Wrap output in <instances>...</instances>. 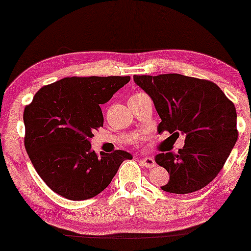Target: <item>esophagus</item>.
<instances>
[{
	"instance_id": "esophagus-1",
	"label": "esophagus",
	"mask_w": 251,
	"mask_h": 251,
	"mask_svg": "<svg viewBox=\"0 0 251 251\" xmlns=\"http://www.w3.org/2000/svg\"><path fill=\"white\" fill-rule=\"evenodd\" d=\"M140 162H142L143 166H145L146 168H150V169H152V168H154L156 166L155 163V160L153 159V157H143L142 160H140Z\"/></svg>"
}]
</instances>
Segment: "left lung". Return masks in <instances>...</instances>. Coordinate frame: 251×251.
<instances>
[{
    "label": "left lung",
    "mask_w": 251,
    "mask_h": 251,
    "mask_svg": "<svg viewBox=\"0 0 251 251\" xmlns=\"http://www.w3.org/2000/svg\"><path fill=\"white\" fill-rule=\"evenodd\" d=\"M152 98L161 122L159 133L185 136L178 153H160L155 162L170 175L161 188L175 194L197 192L222 170L238 139L236 111L217 84L181 74L133 75Z\"/></svg>",
    "instance_id": "8db88e82"
}]
</instances>
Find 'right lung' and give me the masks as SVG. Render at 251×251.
<instances>
[{"mask_svg": "<svg viewBox=\"0 0 251 251\" xmlns=\"http://www.w3.org/2000/svg\"><path fill=\"white\" fill-rule=\"evenodd\" d=\"M130 76L65 77L41 88L24 111L25 149L34 168L53 192L68 200L94 198L111 184L125 160L115 151L91 150L95 130L104 125L100 105Z\"/></svg>", "mask_w": 251, "mask_h": 251, "instance_id": "add662e5", "label": "right lung"}]
</instances>
